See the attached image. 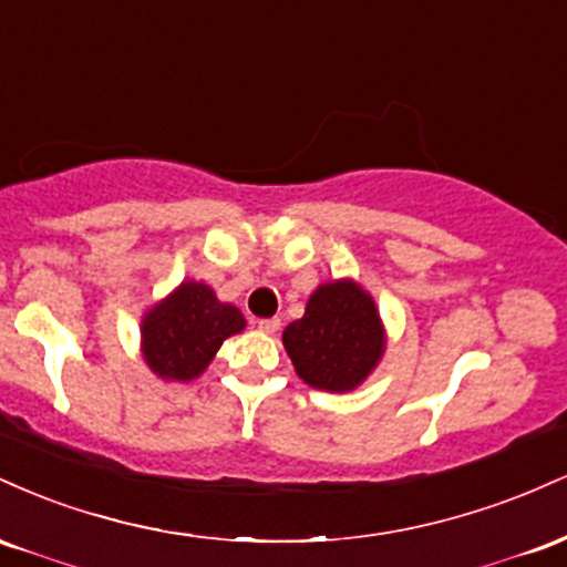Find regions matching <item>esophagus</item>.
<instances>
[{
  "label": "esophagus",
  "mask_w": 567,
  "mask_h": 567,
  "mask_svg": "<svg viewBox=\"0 0 567 567\" xmlns=\"http://www.w3.org/2000/svg\"><path fill=\"white\" fill-rule=\"evenodd\" d=\"M279 317H269V320H258V330H264V333H277L279 330Z\"/></svg>",
  "instance_id": "obj_1"
}]
</instances>
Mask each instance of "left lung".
<instances>
[{"label":"left lung","instance_id":"obj_1","mask_svg":"<svg viewBox=\"0 0 567 567\" xmlns=\"http://www.w3.org/2000/svg\"><path fill=\"white\" fill-rule=\"evenodd\" d=\"M296 373L315 389L349 392L375 368L383 330L373 298L354 282L317 288L301 320L282 333Z\"/></svg>","mask_w":567,"mask_h":567}]
</instances>
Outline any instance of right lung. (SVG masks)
<instances>
[{
  "label": "right lung",
  "instance_id": "obj_1",
  "mask_svg": "<svg viewBox=\"0 0 567 567\" xmlns=\"http://www.w3.org/2000/svg\"><path fill=\"white\" fill-rule=\"evenodd\" d=\"M243 328L237 306L220 303L207 285L184 282L143 320V357L162 379L188 381L207 368L224 338Z\"/></svg>",
  "mask_w": 567,
  "mask_h": 567
}]
</instances>
